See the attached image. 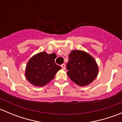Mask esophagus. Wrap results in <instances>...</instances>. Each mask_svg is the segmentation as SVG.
<instances>
[{
  "label": "esophagus",
  "mask_w": 122,
  "mask_h": 122,
  "mask_svg": "<svg viewBox=\"0 0 122 122\" xmlns=\"http://www.w3.org/2000/svg\"><path fill=\"white\" fill-rule=\"evenodd\" d=\"M61 67H62V69L65 70V69H66V64H62L61 65Z\"/></svg>",
  "instance_id": "34e87169"
}]
</instances>
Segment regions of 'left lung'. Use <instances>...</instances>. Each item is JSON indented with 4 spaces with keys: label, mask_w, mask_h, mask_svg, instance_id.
Returning <instances> with one entry per match:
<instances>
[{
    "label": "left lung",
    "mask_w": 122,
    "mask_h": 122,
    "mask_svg": "<svg viewBox=\"0 0 122 122\" xmlns=\"http://www.w3.org/2000/svg\"><path fill=\"white\" fill-rule=\"evenodd\" d=\"M66 68L70 79L81 86L92 83L99 71L94 59L87 52L79 50H74L69 54Z\"/></svg>",
    "instance_id": "8db88e82"
}]
</instances>
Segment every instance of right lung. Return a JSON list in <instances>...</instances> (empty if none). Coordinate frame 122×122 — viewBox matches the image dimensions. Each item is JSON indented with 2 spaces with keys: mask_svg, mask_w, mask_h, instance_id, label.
I'll return each mask as SVG.
<instances>
[{
  "mask_svg": "<svg viewBox=\"0 0 122 122\" xmlns=\"http://www.w3.org/2000/svg\"><path fill=\"white\" fill-rule=\"evenodd\" d=\"M55 53L48 54L40 52L33 56L26 67L25 76L34 86H45L54 79L55 74L61 68L55 62Z\"/></svg>",
  "mask_w": 122,
  "mask_h": 122,
  "instance_id": "right-lung-1",
  "label": "right lung"
}]
</instances>
